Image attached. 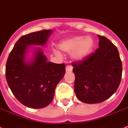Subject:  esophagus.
I'll use <instances>...</instances> for the list:
<instances>
[{"label": "esophagus", "mask_w": 128, "mask_h": 128, "mask_svg": "<svg viewBox=\"0 0 128 128\" xmlns=\"http://www.w3.org/2000/svg\"><path fill=\"white\" fill-rule=\"evenodd\" d=\"M72 69H73V67L70 65H67L66 66V72H72Z\"/></svg>", "instance_id": "1"}]
</instances>
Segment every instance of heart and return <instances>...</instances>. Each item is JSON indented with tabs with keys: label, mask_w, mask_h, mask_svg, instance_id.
Masks as SVG:
<instances>
[{
	"label": "heart",
	"mask_w": 128,
	"mask_h": 128,
	"mask_svg": "<svg viewBox=\"0 0 128 128\" xmlns=\"http://www.w3.org/2000/svg\"><path fill=\"white\" fill-rule=\"evenodd\" d=\"M94 46V42L92 37L76 36L61 42L58 47L62 51L72 52V57L74 60L81 61L91 53Z\"/></svg>",
	"instance_id": "1"
}]
</instances>
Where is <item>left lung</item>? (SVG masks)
<instances>
[{
    "mask_svg": "<svg viewBox=\"0 0 128 128\" xmlns=\"http://www.w3.org/2000/svg\"><path fill=\"white\" fill-rule=\"evenodd\" d=\"M99 48L80 62H73L74 92L82 102L105 101L117 90L122 65L117 48L107 38L98 35Z\"/></svg>",
    "mask_w": 128,
    "mask_h": 128,
    "instance_id": "8db88e82",
    "label": "left lung"
}]
</instances>
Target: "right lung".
<instances>
[{
  "mask_svg": "<svg viewBox=\"0 0 128 128\" xmlns=\"http://www.w3.org/2000/svg\"><path fill=\"white\" fill-rule=\"evenodd\" d=\"M52 32L42 30L20 37L9 54L6 65V78L16 99L30 108H42L53 100L57 84L66 73L65 64L48 62L40 47ZM34 48L33 56L26 60L28 52Z\"/></svg>",
  "mask_w": 128,
  "mask_h": 128,
  "instance_id": "right-lung-1",
  "label": "right lung"
}]
</instances>
